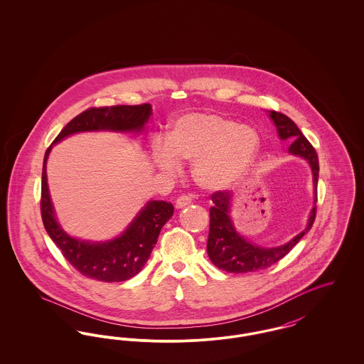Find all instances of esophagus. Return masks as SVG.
I'll use <instances>...</instances> for the list:
<instances>
[{
    "mask_svg": "<svg viewBox=\"0 0 364 364\" xmlns=\"http://www.w3.org/2000/svg\"><path fill=\"white\" fill-rule=\"evenodd\" d=\"M191 202H192V199H191L190 196L183 195V196L177 198V200H176V208H186V206H190Z\"/></svg>",
    "mask_w": 364,
    "mask_h": 364,
    "instance_id": "1",
    "label": "esophagus"
}]
</instances>
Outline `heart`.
Here are the masks:
<instances>
[{"label":"heart","mask_w":364,"mask_h":364,"mask_svg":"<svg viewBox=\"0 0 364 364\" xmlns=\"http://www.w3.org/2000/svg\"><path fill=\"white\" fill-rule=\"evenodd\" d=\"M259 150V134L252 127L213 112H190L173 122L166 143L154 146V161L168 173L180 169V159L191 161L196 183L220 191L248 173Z\"/></svg>","instance_id":"heart-1"}]
</instances>
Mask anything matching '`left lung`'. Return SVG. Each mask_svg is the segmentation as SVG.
<instances>
[{
    "label": "left lung",
    "mask_w": 364,
    "mask_h": 364,
    "mask_svg": "<svg viewBox=\"0 0 364 364\" xmlns=\"http://www.w3.org/2000/svg\"><path fill=\"white\" fill-rule=\"evenodd\" d=\"M270 119L277 128L278 136L281 140L292 141L288 151L292 156L304 158L312 172L314 183V208H312L309 223L304 230L296 235L292 240H289L278 247H262L259 244H254L244 239L229 215L233 195L228 191H218L211 195L213 206L210 208V232L208 239V254L210 260L221 270L228 273H251L267 269L273 263L282 259L299 240L311 229L315 215H316V186L319 177V162L315 149L311 143L301 134L288 116L269 112Z\"/></svg>",
    "instance_id": "obj_1"
}]
</instances>
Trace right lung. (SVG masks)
I'll return each mask as SVG.
<instances>
[{
	"instance_id": "right-lung-1",
	"label": "right lung",
	"mask_w": 364,
	"mask_h": 364,
	"mask_svg": "<svg viewBox=\"0 0 364 364\" xmlns=\"http://www.w3.org/2000/svg\"><path fill=\"white\" fill-rule=\"evenodd\" d=\"M151 112L150 104L90 107L70 120L46 150L41 190L42 221L65 259L86 277L105 282H120L136 276L150 258L162 226L173 215V205L165 200H149L122 235L107 242H88L72 237L57 221L48 187L46 162L53 144L79 132L139 134L144 129Z\"/></svg>"
}]
</instances>
